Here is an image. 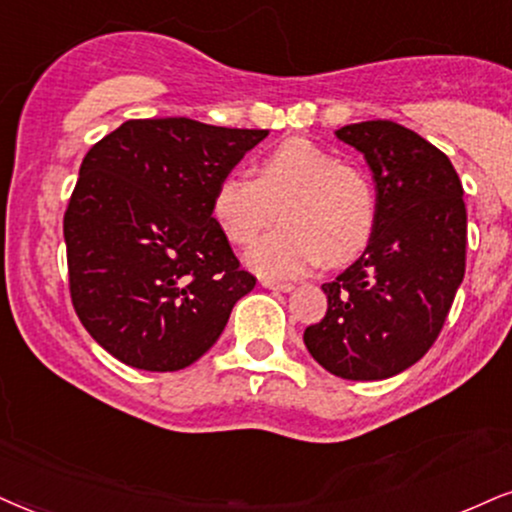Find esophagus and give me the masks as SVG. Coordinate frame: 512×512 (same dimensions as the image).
Instances as JSON below:
<instances>
[{
    "instance_id": "34e87169",
    "label": "esophagus",
    "mask_w": 512,
    "mask_h": 512,
    "mask_svg": "<svg viewBox=\"0 0 512 512\" xmlns=\"http://www.w3.org/2000/svg\"><path fill=\"white\" fill-rule=\"evenodd\" d=\"M262 288H269V290H278V293H290L295 286L293 283H278V281H269V278H262Z\"/></svg>"
}]
</instances>
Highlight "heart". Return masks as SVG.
<instances>
[{
	"instance_id": "1",
	"label": "heart",
	"mask_w": 512,
	"mask_h": 512,
	"mask_svg": "<svg viewBox=\"0 0 512 512\" xmlns=\"http://www.w3.org/2000/svg\"><path fill=\"white\" fill-rule=\"evenodd\" d=\"M276 208L283 226L245 255L248 267L269 281L307 274L321 260L349 262L375 229V191L366 174L304 137L269 148L255 177L224 174L212 193V217L234 245L255 241Z\"/></svg>"
}]
</instances>
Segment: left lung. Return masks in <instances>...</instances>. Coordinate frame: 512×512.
Segmentation results:
<instances>
[{
    "mask_svg": "<svg viewBox=\"0 0 512 512\" xmlns=\"http://www.w3.org/2000/svg\"><path fill=\"white\" fill-rule=\"evenodd\" d=\"M335 137L371 167L375 229L359 260L321 286L326 316L304 345L338 378L385 380L423 359L463 283V186L439 148L397 122H357Z\"/></svg>",
    "mask_w": 512,
    "mask_h": 512,
    "instance_id": "obj_1",
    "label": "left lung"
}]
</instances>
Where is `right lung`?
<instances>
[{
  "mask_svg": "<svg viewBox=\"0 0 512 512\" xmlns=\"http://www.w3.org/2000/svg\"><path fill=\"white\" fill-rule=\"evenodd\" d=\"M267 134L127 120L84 155L63 217L70 297L87 333L122 364L191 366L255 288L212 217V193Z\"/></svg>",
  "mask_w": 512,
  "mask_h": 512,
  "instance_id": "obj_1",
  "label": "right lung"
}]
</instances>
